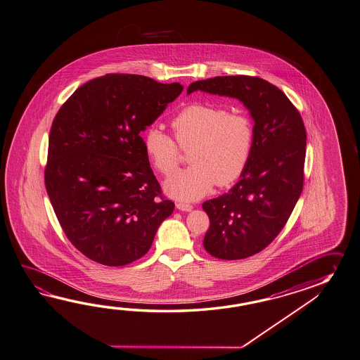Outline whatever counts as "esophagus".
<instances>
[{
    "instance_id": "obj_1",
    "label": "esophagus",
    "mask_w": 360,
    "mask_h": 360,
    "mask_svg": "<svg viewBox=\"0 0 360 360\" xmlns=\"http://www.w3.org/2000/svg\"><path fill=\"white\" fill-rule=\"evenodd\" d=\"M176 207L180 210V211H185V212H189V211H192L193 210L192 205H188V203H183V202H179V203H176Z\"/></svg>"
}]
</instances>
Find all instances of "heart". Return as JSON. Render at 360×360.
<instances>
[{
    "label": "heart",
    "instance_id": "b5f03b06",
    "mask_svg": "<svg viewBox=\"0 0 360 360\" xmlns=\"http://www.w3.org/2000/svg\"><path fill=\"white\" fill-rule=\"evenodd\" d=\"M180 148L189 149L191 167L179 171L166 181V192L180 201H195L217 184L226 186L243 175L250 159L254 127L243 112L193 103L171 122ZM172 137L157 127L143 134V149L153 166L169 176L179 166L180 150Z\"/></svg>",
    "mask_w": 360,
    "mask_h": 360
}]
</instances>
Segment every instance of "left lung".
I'll list each match as a JSON object with an SVG mask.
<instances>
[{
	"mask_svg": "<svg viewBox=\"0 0 360 360\" xmlns=\"http://www.w3.org/2000/svg\"><path fill=\"white\" fill-rule=\"evenodd\" d=\"M197 91L237 98L254 122L250 159L238 183L202 205L210 217L206 251L243 259L276 238L301 195L306 129L285 93L260 77L217 76L191 84L186 94Z\"/></svg>",
	"mask_w": 360,
	"mask_h": 360,
	"instance_id": "left-lung-1",
	"label": "left lung"
}]
</instances>
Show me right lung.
Here are the masks:
<instances>
[{
    "label": "right lung",
    "mask_w": 360,
    "mask_h": 360,
    "mask_svg": "<svg viewBox=\"0 0 360 360\" xmlns=\"http://www.w3.org/2000/svg\"><path fill=\"white\" fill-rule=\"evenodd\" d=\"M181 92L179 83L108 74L77 88L54 117L45 186L63 232L89 259H140L174 212L140 132Z\"/></svg>",
    "instance_id": "1"
}]
</instances>
